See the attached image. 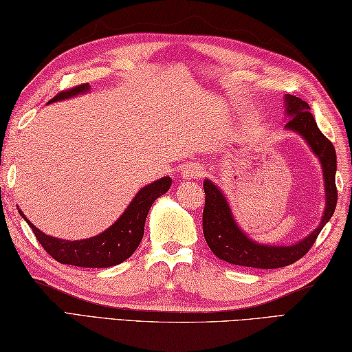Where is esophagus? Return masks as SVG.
<instances>
[{
  "label": "esophagus",
  "mask_w": 352,
  "mask_h": 352,
  "mask_svg": "<svg viewBox=\"0 0 352 352\" xmlns=\"http://www.w3.org/2000/svg\"><path fill=\"white\" fill-rule=\"evenodd\" d=\"M202 173H204V167L197 162H188L182 165L181 168V176L184 179H195V177L202 176Z\"/></svg>",
  "instance_id": "1"
}]
</instances>
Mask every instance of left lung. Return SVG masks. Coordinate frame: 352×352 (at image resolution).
Listing matches in <instances>:
<instances>
[{"label": "left lung", "mask_w": 352, "mask_h": 352, "mask_svg": "<svg viewBox=\"0 0 352 352\" xmlns=\"http://www.w3.org/2000/svg\"><path fill=\"white\" fill-rule=\"evenodd\" d=\"M283 104L285 116L288 118L287 124H285V130L302 136L322 165L324 182L323 216L317 228L296 243L270 245L256 242L237 225L223 191L213 181L204 179V237L210 250L221 261L239 265V267L273 270L288 267V265L299 261L313 247L322 228L333 217L337 205V157L334 145L331 144L329 139L322 135L307 102L297 96L285 95Z\"/></svg>", "instance_id": "obj_1"}]
</instances>
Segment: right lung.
Listing matches in <instances>:
<instances>
[{"label":"right lung","mask_w":352,"mask_h":352,"mask_svg":"<svg viewBox=\"0 0 352 352\" xmlns=\"http://www.w3.org/2000/svg\"><path fill=\"white\" fill-rule=\"evenodd\" d=\"M87 91H90V85L81 84L78 87L58 94L50 99L49 104L64 101V99L87 94ZM170 187L171 177L168 176L145 185L131 199L129 207L116 219V222L111 223L102 233L89 239H81V241H65V239L45 234L41 230H38L19 208L18 213L30 225L43 248L59 263L75 265V267L82 268H109L127 261L135 253L142 241L145 219H147L151 205L159 196L167 193Z\"/></svg>","instance_id":"add662e5"}]
</instances>
